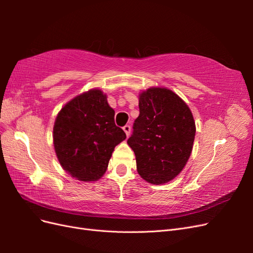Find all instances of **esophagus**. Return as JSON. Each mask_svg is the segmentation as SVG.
<instances>
[{
	"label": "esophagus",
	"mask_w": 253,
	"mask_h": 253,
	"mask_svg": "<svg viewBox=\"0 0 253 253\" xmlns=\"http://www.w3.org/2000/svg\"><path fill=\"white\" fill-rule=\"evenodd\" d=\"M122 128H124V131L126 132V136H128V135H129V133H131V126H129L128 125L125 126H124V127H122Z\"/></svg>",
	"instance_id": "obj_1"
}]
</instances>
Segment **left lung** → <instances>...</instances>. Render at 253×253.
<instances>
[{"label":"left lung","mask_w":253,"mask_h":253,"mask_svg":"<svg viewBox=\"0 0 253 253\" xmlns=\"http://www.w3.org/2000/svg\"><path fill=\"white\" fill-rule=\"evenodd\" d=\"M194 137L193 115L171 89L151 87L139 95V116L127 144L144 180L162 185L174 179L188 162Z\"/></svg>","instance_id":"1"}]
</instances>
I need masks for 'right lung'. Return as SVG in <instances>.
Instances as JSON below:
<instances>
[{"instance_id": "add662e5", "label": "right lung", "mask_w": 253, "mask_h": 253, "mask_svg": "<svg viewBox=\"0 0 253 253\" xmlns=\"http://www.w3.org/2000/svg\"><path fill=\"white\" fill-rule=\"evenodd\" d=\"M114 116L106 95L96 88L61 109L53 126V147L60 165L73 177L95 181L105 173L115 147L126 138Z\"/></svg>"}]
</instances>
